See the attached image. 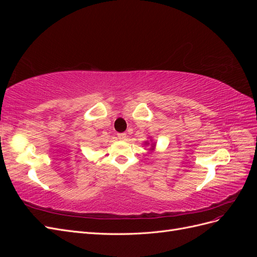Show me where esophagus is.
Returning <instances> with one entry per match:
<instances>
[{"label": "esophagus", "mask_w": 257, "mask_h": 257, "mask_svg": "<svg viewBox=\"0 0 257 257\" xmlns=\"http://www.w3.org/2000/svg\"><path fill=\"white\" fill-rule=\"evenodd\" d=\"M126 133H119L118 134V138L120 139V141H125L126 139Z\"/></svg>", "instance_id": "obj_1"}]
</instances>
